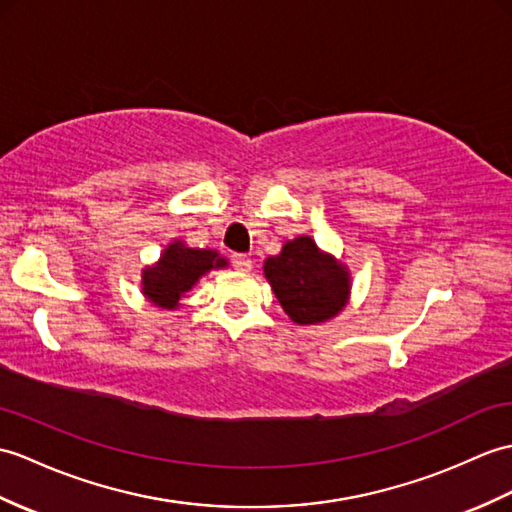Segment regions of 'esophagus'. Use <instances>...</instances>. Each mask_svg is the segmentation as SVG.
I'll return each mask as SVG.
<instances>
[{
    "mask_svg": "<svg viewBox=\"0 0 512 512\" xmlns=\"http://www.w3.org/2000/svg\"><path fill=\"white\" fill-rule=\"evenodd\" d=\"M231 261H233V268L235 270H242V272H248V270H251V266H253V261H251V257H248V255H233Z\"/></svg>",
    "mask_w": 512,
    "mask_h": 512,
    "instance_id": "1",
    "label": "esophagus"
}]
</instances>
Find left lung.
<instances>
[{
  "label": "left lung",
  "mask_w": 512,
  "mask_h": 512,
  "mask_svg": "<svg viewBox=\"0 0 512 512\" xmlns=\"http://www.w3.org/2000/svg\"><path fill=\"white\" fill-rule=\"evenodd\" d=\"M264 275L283 312L299 325L325 323L349 301V270L310 235L285 242L279 255L264 261Z\"/></svg>",
  "instance_id": "8db88e82"
}]
</instances>
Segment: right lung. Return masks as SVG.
<instances>
[{
	"label": "right lung",
	"mask_w": 512,
	"mask_h": 512,
	"mask_svg": "<svg viewBox=\"0 0 512 512\" xmlns=\"http://www.w3.org/2000/svg\"><path fill=\"white\" fill-rule=\"evenodd\" d=\"M229 261L207 248H189L183 242H172L161 253L154 266L141 272V290L144 296L163 310H176L178 301L196 281L213 268H227Z\"/></svg>",
	"instance_id": "add662e5"
}]
</instances>
